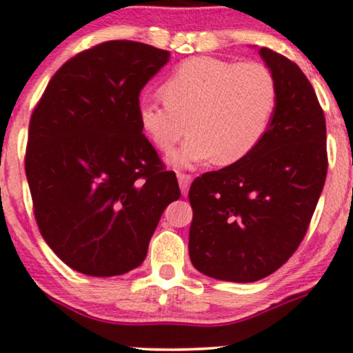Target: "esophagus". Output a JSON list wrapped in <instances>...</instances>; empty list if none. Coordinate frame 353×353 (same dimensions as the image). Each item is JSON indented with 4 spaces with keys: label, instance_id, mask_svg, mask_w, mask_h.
<instances>
[{
    "label": "esophagus",
    "instance_id": "obj_1",
    "mask_svg": "<svg viewBox=\"0 0 353 353\" xmlns=\"http://www.w3.org/2000/svg\"><path fill=\"white\" fill-rule=\"evenodd\" d=\"M177 181H179L181 192H182V194H188L190 182H192V176H190V174H182V172H179V174H177Z\"/></svg>",
    "mask_w": 353,
    "mask_h": 353
}]
</instances>
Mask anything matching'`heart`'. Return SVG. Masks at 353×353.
I'll list each match as a JSON object with an SVG mask.
<instances>
[{"label": "heart", "instance_id": "obj_1", "mask_svg": "<svg viewBox=\"0 0 353 353\" xmlns=\"http://www.w3.org/2000/svg\"><path fill=\"white\" fill-rule=\"evenodd\" d=\"M164 98L137 104L141 129L161 152L190 131L172 163L177 168L244 159L264 139L277 108V84L261 63L190 58L164 83Z\"/></svg>", "mask_w": 353, "mask_h": 353}]
</instances>
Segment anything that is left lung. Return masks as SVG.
Here are the masks:
<instances>
[{
    "mask_svg": "<svg viewBox=\"0 0 353 353\" xmlns=\"http://www.w3.org/2000/svg\"><path fill=\"white\" fill-rule=\"evenodd\" d=\"M259 54L277 84L264 139L237 163L202 174L189 201L190 262L217 281L255 282L289 261L309 229L327 176L325 117L297 64Z\"/></svg>",
    "mask_w": 353,
    "mask_h": 353,
    "instance_id": "8db88e82",
    "label": "left lung"
}]
</instances>
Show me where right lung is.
I'll list each match as a JSON object with an SVG mask.
<instances>
[{"instance_id":"obj_1","label":"right lung","mask_w":353,"mask_h":353,"mask_svg":"<svg viewBox=\"0 0 353 353\" xmlns=\"http://www.w3.org/2000/svg\"><path fill=\"white\" fill-rule=\"evenodd\" d=\"M169 51L106 41L64 63L30 121L24 168L39 232L92 277L136 269L164 209L181 197L137 117Z\"/></svg>"}]
</instances>
